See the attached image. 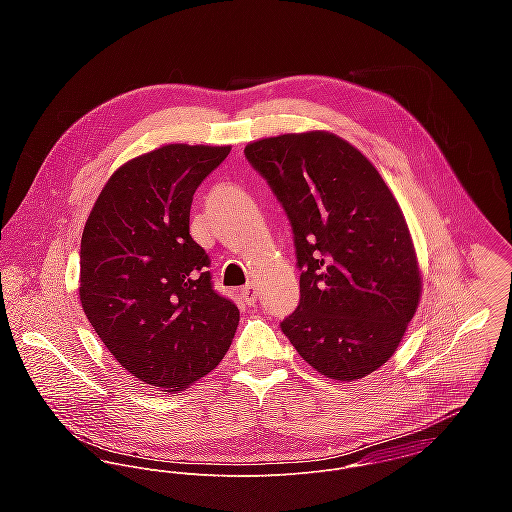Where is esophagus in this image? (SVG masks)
<instances>
[{
    "label": "esophagus",
    "mask_w": 512,
    "mask_h": 512,
    "mask_svg": "<svg viewBox=\"0 0 512 512\" xmlns=\"http://www.w3.org/2000/svg\"><path fill=\"white\" fill-rule=\"evenodd\" d=\"M242 299L248 303V305H254L256 303V288H252V286H246V288H242Z\"/></svg>",
    "instance_id": "esophagus-1"
}]
</instances>
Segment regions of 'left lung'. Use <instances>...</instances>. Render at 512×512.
<instances>
[{"mask_svg":"<svg viewBox=\"0 0 512 512\" xmlns=\"http://www.w3.org/2000/svg\"><path fill=\"white\" fill-rule=\"evenodd\" d=\"M244 155L292 224L301 297L284 335L319 374L365 378L394 355L422 295L398 201L365 153L331 132L264 138Z\"/></svg>","mask_w":512,"mask_h":512,"instance_id":"1","label":"left lung"}]
</instances>
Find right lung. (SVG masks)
<instances>
[{
	"label": "right lung",
	"instance_id": "add662e5",
	"mask_svg": "<svg viewBox=\"0 0 512 512\" xmlns=\"http://www.w3.org/2000/svg\"><path fill=\"white\" fill-rule=\"evenodd\" d=\"M230 146L167 144L118 167L80 240V303L114 359L179 392L226 355L238 307L213 290L211 260L189 234L191 203Z\"/></svg>",
	"mask_w": 512,
	"mask_h": 512
}]
</instances>
